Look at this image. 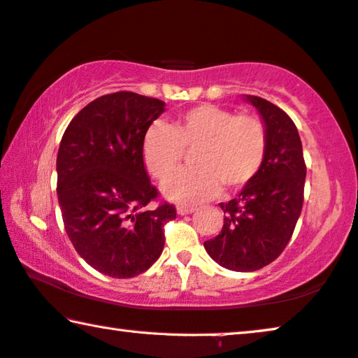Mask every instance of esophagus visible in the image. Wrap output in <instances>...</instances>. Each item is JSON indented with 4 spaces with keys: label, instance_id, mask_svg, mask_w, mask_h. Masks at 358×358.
<instances>
[{
    "label": "esophagus",
    "instance_id": "1",
    "mask_svg": "<svg viewBox=\"0 0 358 358\" xmlns=\"http://www.w3.org/2000/svg\"><path fill=\"white\" fill-rule=\"evenodd\" d=\"M196 210V207L193 206H178L177 212L178 215H188V213H193Z\"/></svg>",
    "mask_w": 358,
    "mask_h": 358
}]
</instances>
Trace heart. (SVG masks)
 I'll list each match as a JSON object with an SVG mask.
<instances>
[{
  "mask_svg": "<svg viewBox=\"0 0 358 358\" xmlns=\"http://www.w3.org/2000/svg\"><path fill=\"white\" fill-rule=\"evenodd\" d=\"M194 150V168L164 181L162 193L178 204H197L215 197L220 186L238 191L246 186L264 162L265 127L254 115L201 104L181 114L172 127L154 124L143 140L148 172L162 180L178 166L184 149Z\"/></svg>",
  "mask_w": 358,
  "mask_h": 358,
  "instance_id": "heart-1",
  "label": "heart"
}]
</instances>
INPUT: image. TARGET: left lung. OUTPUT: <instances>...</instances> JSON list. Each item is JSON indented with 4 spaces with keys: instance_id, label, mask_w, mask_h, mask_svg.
<instances>
[{
    "instance_id": "1",
    "label": "left lung",
    "mask_w": 358,
    "mask_h": 358,
    "mask_svg": "<svg viewBox=\"0 0 358 358\" xmlns=\"http://www.w3.org/2000/svg\"><path fill=\"white\" fill-rule=\"evenodd\" d=\"M266 133L264 162L234 199L220 204L225 218L218 236L204 243L218 265L255 271L278 257L301 215L306 162L297 128L285 110L259 96H244Z\"/></svg>"
}]
</instances>
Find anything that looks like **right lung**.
Instances as JSON below:
<instances>
[{
  "label": "right lung",
  "mask_w": 358,
  "mask_h": 358,
  "mask_svg": "<svg viewBox=\"0 0 358 358\" xmlns=\"http://www.w3.org/2000/svg\"><path fill=\"white\" fill-rule=\"evenodd\" d=\"M165 110L161 99L131 92L101 96L73 117L57 151V199L64 228L88 265L112 278H133L161 257L172 204L157 197L143 140Z\"/></svg>",
  "instance_id": "obj_1"
}]
</instances>
